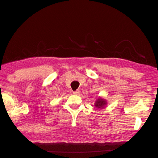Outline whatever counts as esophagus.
Listing matches in <instances>:
<instances>
[{"instance_id":"34e87169","label":"esophagus","mask_w":158,"mask_h":158,"mask_svg":"<svg viewBox=\"0 0 158 158\" xmlns=\"http://www.w3.org/2000/svg\"><path fill=\"white\" fill-rule=\"evenodd\" d=\"M80 90L79 89H78V90H76V91H75V92H73V94H75V95H78L79 94H80Z\"/></svg>"}]
</instances>
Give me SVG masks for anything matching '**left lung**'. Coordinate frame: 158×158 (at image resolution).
<instances>
[{"label": "left lung", "instance_id": "8db88e82", "mask_svg": "<svg viewBox=\"0 0 158 158\" xmlns=\"http://www.w3.org/2000/svg\"><path fill=\"white\" fill-rule=\"evenodd\" d=\"M106 105H107V102L104 99H102L101 98H98L95 103V106L99 109L104 108Z\"/></svg>", "mask_w": 158, "mask_h": 158}]
</instances>
